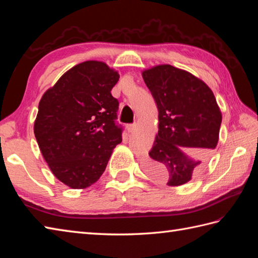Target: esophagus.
I'll return each mask as SVG.
<instances>
[{
  "label": "esophagus",
  "instance_id": "1",
  "mask_svg": "<svg viewBox=\"0 0 258 258\" xmlns=\"http://www.w3.org/2000/svg\"><path fill=\"white\" fill-rule=\"evenodd\" d=\"M125 127H126V130H127L128 133H132L135 128V125L134 124H126Z\"/></svg>",
  "mask_w": 258,
  "mask_h": 258
}]
</instances>
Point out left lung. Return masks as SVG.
<instances>
[{
  "label": "left lung",
  "instance_id": "8db88e82",
  "mask_svg": "<svg viewBox=\"0 0 258 258\" xmlns=\"http://www.w3.org/2000/svg\"><path fill=\"white\" fill-rule=\"evenodd\" d=\"M158 109V133L144 162L151 176L178 186L200 173L215 150L222 114L204 82L172 65L144 71Z\"/></svg>",
  "mask_w": 258,
  "mask_h": 258
}]
</instances>
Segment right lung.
<instances>
[{
	"mask_svg": "<svg viewBox=\"0 0 258 258\" xmlns=\"http://www.w3.org/2000/svg\"><path fill=\"white\" fill-rule=\"evenodd\" d=\"M118 79L105 63L86 61L63 74L38 104V147L55 177L71 188L94 184L122 142L118 101L111 94Z\"/></svg>",
	"mask_w": 258,
	"mask_h": 258,
	"instance_id": "add662e5",
	"label": "right lung"
}]
</instances>
